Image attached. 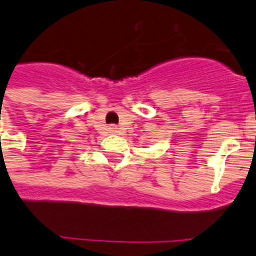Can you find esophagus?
Here are the masks:
<instances>
[{
	"mask_svg": "<svg viewBox=\"0 0 256 256\" xmlns=\"http://www.w3.org/2000/svg\"><path fill=\"white\" fill-rule=\"evenodd\" d=\"M109 130H110V132H113V134L118 132V128H117V126H114V124H112V126H110Z\"/></svg>",
	"mask_w": 256,
	"mask_h": 256,
	"instance_id": "obj_1",
	"label": "esophagus"
}]
</instances>
